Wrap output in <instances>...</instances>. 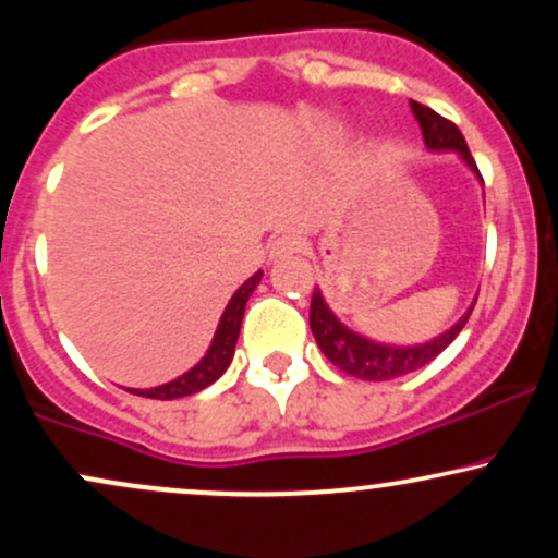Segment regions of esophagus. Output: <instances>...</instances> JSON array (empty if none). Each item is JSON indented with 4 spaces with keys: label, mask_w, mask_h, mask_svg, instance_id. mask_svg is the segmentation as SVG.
<instances>
[{
    "label": "esophagus",
    "mask_w": 558,
    "mask_h": 558,
    "mask_svg": "<svg viewBox=\"0 0 558 558\" xmlns=\"http://www.w3.org/2000/svg\"><path fill=\"white\" fill-rule=\"evenodd\" d=\"M301 248H304V241H301L299 235L283 233V235H278V239H272L270 257L272 259H286V257H291V254H299Z\"/></svg>",
    "instance_id": "1"
}]
</instances>
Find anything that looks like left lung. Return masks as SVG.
I'll use <instances>...</instances> for the list:
<instances>
[{
	"mask_svg": "<svg viewBox=\"0 0 558 558\" xmlns=\"http://www.w3.org/2000/svg\"><path fill=\"white\" fill-rule=\"evenodd\" d=\"M412 105L414 118L422 128V138H425L427 149H453L462 155V159L470 165L472 170L477 172V178L483 181L480 175L475 159H472L470 149H466V141L462 136L457 125L451 120L438 114L430 107L420 105V101H409ZM472 310L453 325L451 330L438 336L430 343H422V345H383L375 341H367V338L356 336L354 330H349L345 325L338 319L325 304L323 293L319 288H315L312 293V306H310V328L315 332V341L323 354L336 364L338 369L351 377H360V380H393V377L409 375L414 369L425 367L427 362H433L440 351L446 349L453 338L462 332V328L470 319Z\"/></svg>",
	"mask_w": 558,
	"mask_h": 558,
	"instance_id": "1",
	"label": "left lung"
}]
</instances>
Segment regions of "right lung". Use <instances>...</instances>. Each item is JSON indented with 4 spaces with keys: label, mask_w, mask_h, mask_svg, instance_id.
<instances>
[{
    "label": "right lung",
    "mask_w": 558,
    "mask_h": 558,
    "mask_svg": "<svg viewBox=\"0 0 558 558\" xmlns=\"http://www.w3.org/2000/svg\"><path fill=\"white\" fill-rule=\"evenodd\" d=\"M262 280V270L257 275L243 283L239 291L233 293V299L228 301L226 312H222L220 325H217V332L213 338V345L209 351L204 354V360L191 367L189 373L178 377V380L165 383V386L157 388H146V390H131V393L144 396V399H183V396L198 393L202 388L213 386V383L228 369L230 360H233V351H235V341H239V330H241V319H243V310H246V301L254 293V288L259 286Z\"/></svg>",
    "instance_id": "1"
}]
</instances>
